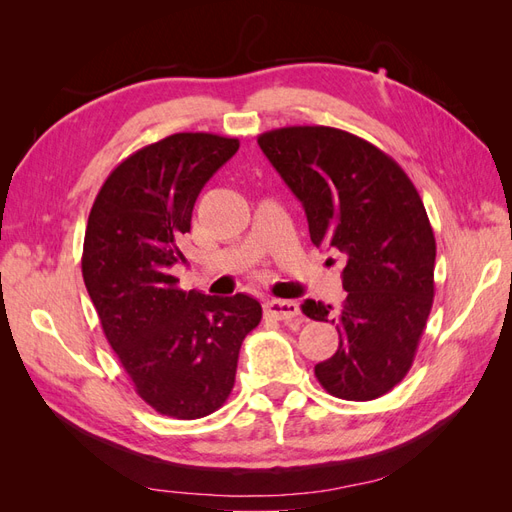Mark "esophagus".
Listing matches in <instances>:
<instances>
[{"mask_svg":"<svg viewBox=\"0 0 512 512\" xmlns=\"http://www.w3.org/2000/svg\"><path fill=\"white\" fill-rule=\"evenodd\" d=\"M267 314L275 320H282V322H290L294 318H299V305L292 303V301H280V299H273L265 305Z\"/></svg>","mask_w":512,"mask_h":512,"instance_id":"34e87169","label":"esophagus"}]
</instances>
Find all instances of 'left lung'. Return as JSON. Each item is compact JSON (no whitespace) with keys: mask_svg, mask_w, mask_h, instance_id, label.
Masks as SVG:
<instances>
[{"mask_svg":"<svg viewBox=\"0 0 512 512\" xmlns=\"http://www.w3.org/2000/svg\"><path fill=\"white\" fill-rule=\"evenodd\" d=\"M305 209L309 237L346 258V301L331 324L337 352L316 365L333 397L378 399L412 367L433 305L436 237L414 183L391 156L350 132L290 126L258 136ZM303 314L329 322L331 305Z\"/></svg>","mask_w":512,"mask_h":512,"instance_id":"1","label":"left lung"}]
</instances>
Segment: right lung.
Segmentation results:
<instances>
[{
    "mask_svg": "<svg viewBox=\"0 0 512 512\" xmlns=\"http://www.w3.org/2000/svg\"><path fill=\"white\" fill-rule=\"evenodd\" d=\"M239 138L179 132L128 156L100 188L83 243V280L108 344L147 406L179 421L226 404L239 350L262 307L247 294L177 286L170 267L192 209Z\"/></svg>",
    "mask_w": 512,
    "mask_h": 512,
    "instance_id": "1",
    "label": "right lung"
}]
</instances>
